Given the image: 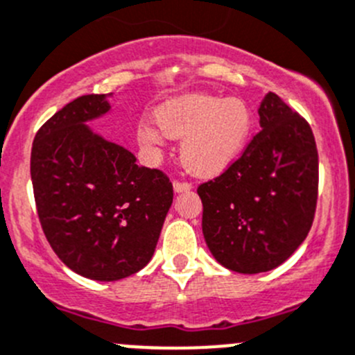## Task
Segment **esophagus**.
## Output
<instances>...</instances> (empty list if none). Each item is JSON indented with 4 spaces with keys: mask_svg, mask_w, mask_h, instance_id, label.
Wrapping results in <instances>:
<instances>
[{
    "mask_svg": "<svg viewBox=\"0 0 355 355\" xmlns=\"http://www.w3.org/2000/svg\"><path fill=\"white\" fill-rule=\"evenodd\" d=\"M173 189H175V192L191 191L192 184H189V182H184V180H175L173 182Z\"/></svg>",
    "mask_w": 355,
    "mask_h": 355,
    "instance_id": "obj_1",
    "label": "esophagus"
}]
</instances>
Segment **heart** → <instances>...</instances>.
Wrapping results in <instances>:
<instances>
[{
    "label": "heart",
    "instance_id": "1",
    "mask_svg": "<svg viewBox=\"0 0 355 355\" xmlns=\"http://www.w3.org/2000/svg\"><path fill=\"white\" fill-rule=\"evenodd\" d=\"M251 133L250 107L239 98L194 94L157 109V118L140 119L137 137L144 149L159 156L170 139H184L182 163L196 175L222 173L239 157Z\"/></svg>",
    "mask_w": 355,
    "mask_h": 355
}]
</instances>
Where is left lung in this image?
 Wrapping results in <instances>:
<instances>
[{"mask_svg": "<svg viewBox=\"0 0 355 355\" xmlns=\"http://www.w3.org/2000/svg\"><path fill=\"white\" fill-rule=\"evenodd\" d=\"M261 130L223 173L198 187L202 234L218 263L241 274L276 269L315 215L319 157L311 125L269 92Z\"/></svg>", "mask_w": 355, "mask_h": 355, "instance_id": "1", "label": "left lung"}]
</instances>
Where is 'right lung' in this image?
I'll return each mask as SVG.
<instances>
[{"mask_svg": "<svg viewBox=\"0 0 355 355\" xmlns=\"http://www.w3.org/2000/svg\"><path fill=\"white\" fill-rule=\"evenodd\" d=\"M109 109L105 95L78 97L37 130L31 150L44 236L69 269L95 281L144 269L173 202L166 173L85 125Z\"/></svg>", "mask_w": 355, "mask_h": 355, "instance_id": "right-lung-1", "label": "right lung"}]
</instances>
